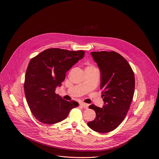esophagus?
Returning <instances> with one entry per match:
<instances>
[{
  "label": "esophagus",
  "mask_w": 159,
  "mask_h": 159,
  "mask_svg": "<svg viewBox=\"0 0 159 159\" xmlns=\"http://www.w3.org/2000/svg\"><path fill=\"white\" fill-rule=\"evenodd\" d=\"M80 105L81 106H82L84 109H87V108L89 107V104H86V103H85V102H80Z\"/></svg>",
  "instance_id": "1"
}]
</instances>
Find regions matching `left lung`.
Segmentation results:
<instances>
[{"label":"left lung","instance_id":"obj_1","mask_svg":"<svg viewBox=\"0 0 159 159\" xmlns=\"http://www.w3.org/2000/svg\"><path fill=\"white\" fill-rule=\"evenodd\" d=\"M90 54L100 70L104 105L102 108L89 106L96 117L87 126L98 133H108L116 129L127 115L134 91V75L129 64L118 53L102 51Z\"/></svg>","mask_w":159,"mask_h":159}]
</instances>
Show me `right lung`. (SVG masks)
Returning a JSON list of instances; mask_svg holds the SVG:
<instances>
[{"mask_svg":"<svg viewBox=\"0 0 159 159\" xmlns=\"http://www.w3.org/2000/svg\"><path fill=\"white\" fill-rule=\"evenodd\" d=\"M84 54L83 50L49 48L30 60L24 89L30 109L38 121L49 125L60 122L79 106L76 101L62 99L55 93V89L61 86L66 72Z\"/></svg>","mask_w":159,"mask_h":159,"instance_id":"right-lung-1","label":"right lung"}]
</instances>
